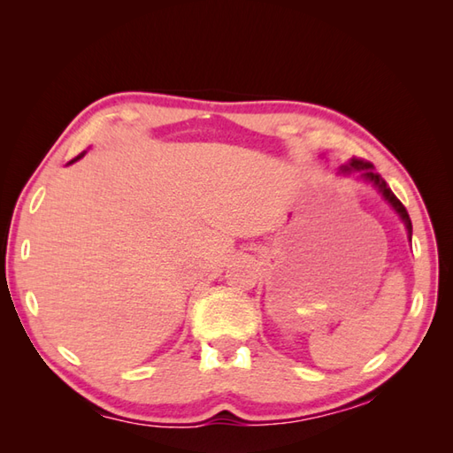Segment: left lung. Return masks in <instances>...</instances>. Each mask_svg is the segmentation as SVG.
Listing matches in <instances>:
<instances>
[{
	"instance_id": "left-lung-1",
	"label": "left lung",
	"mask_w": 453,
	"mask_h": 453,
	"mask_svg": "<svg viewBox=\"0 0 453 453\" xmlns=\"http://www.w3.org/2000/svg\"><path fill=\"white\" fill-rule=\"evenodd\" d=\"M341 171H342V173L358 171L360 175H362L365 180H372L373 185L381 190V195L386 196V200L389 202V204H391L393 208H395V211H397V214L401 216V219L405 221L409 237L412 235V224H411V218H409V211H407V208L403 206V202H401V200H399L395 195H393L391 188L388 187V182L383 180V179L378 175V173H373V165H372L370 161H365V159H358V157H352V159H350V163H349V165H344Z\"/></svg>"
}]
</instances>
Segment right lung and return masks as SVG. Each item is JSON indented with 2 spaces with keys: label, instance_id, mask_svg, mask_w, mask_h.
<instances>
[{
  "label": "right lung",
  "instance_id": "add662e5",
  "mask_svg": "<svg viewBox=\"0 0 453 453\" xmlns=\"http://www.w3.org/2000/svg\"><path fill=\"white\" fill-rule=\"evenodd\" d=\"M80 157H81V156H80Z\"/></svg>",
  "mask_w": 453,
  "mask_h": 453
}]
</instances>
